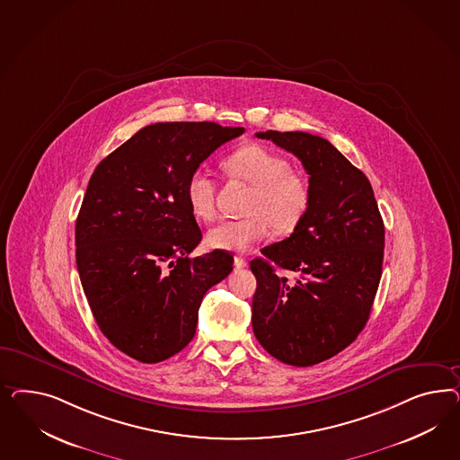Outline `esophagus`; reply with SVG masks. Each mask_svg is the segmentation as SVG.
<instances>
[{"label":"esophagus","mask_w":460,"mask_h":460,"mask_svg":"<svg viewBox=\"0 0 460 460\" xmlns=\"http://www.w3.org/2000/svg\"><path fill=\"white\" fill-rule=\"evenodd\" d=\"M246 265H248L246 258H243V256H234V268H236V270H243Z\"/></svg>","instance_id":"34e87169"}]
</instances>
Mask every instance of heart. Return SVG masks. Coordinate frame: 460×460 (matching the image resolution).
Returning a JSON list of instances; mask_svg holds the SVG:
<instances>
[{"instance_id":"b5f03b06","label":"heart","mask_w":460,"mask_h":460,"mask_svg":"<svg viewBox=\"0 0 460 460\" xmlns=\"http://www.w3.org/2000/svg\"><path fill=\"white\" fill-rule=\"evenodd\" d=\"M224 172L234 181L252 185L246 202V217L226 219L208 233L210 248L246 251L270 236L271 226L279 233H292L304 219L310 204L306 181L290 170V162L275 150L250 143L227 155ZM214 179L202 170L194 172L185 185L189 209L197 219L210 221L216 216Z\"/></svg>"}]
</instances>
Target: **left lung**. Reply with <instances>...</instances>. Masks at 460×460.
Here are the masks:
<instances>
[{"label": "left lung", "instance_id": "8db88e82", "mask_svg": "<svg viewBox=\"0 0 460 460\" xmlns=\"http://www.w3.org/2000/svg\"><path fill=\"white\" fill-rule=\"evenodd\" d=\"M295 155L310 204L292 234L250 263L256 277L252 331L279 361L314 366L356 341L376 296L385 224L367 177L327 139L304 131L256 133ZM293 270L288 280L278 273Z\"/></svg>", "mask_w": 460, "mask_h": 460}]
</instances>
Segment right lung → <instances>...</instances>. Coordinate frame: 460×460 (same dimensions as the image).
Instances as JSON below:
<instances>
[{"mask_svg": "<svg viewBox=\"0 0 460 460\" xmlns=\"http://www.w3.org/2000/svg\"><path fill=\"white\" fill-rule=\"evenodd\" d=\"M244 128L155 123L99 164L75 221V261L101 332L139 362L165 361L195 335L206 292L233 271L223 250L189 258L202 233L189 177Z\"/></svg>", "mask_w": 460, "mask_h": 460, "instance_id": "1", "label": "right lung"}]
</instances>
